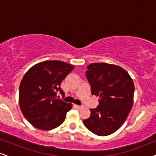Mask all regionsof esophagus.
Returning <instances> with one entry per match:
<instances>
[{
  "label": "esophagus",
  "instance_id": "esophagus-1",
  "mask_svg": "<svg viewBox=\"0 0 156 156\" xmlns=\"http://www.w3.org/2000/svg\"><path fill=\"white\" fill-rule=\"evenodd\" d=\"M74 106L76 108H78V109H81V108H83V106H82V105H74Z\"/></svg>",
  "mask_w": 156,
  "mask_h": 156
}]
</instances>
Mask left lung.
<instances>
[{
    "label": "left lung",
    "mask_w": 156,
    "mask_h": 156,
    "mask_svg": "<svg viewBox=\"0 0 156 156\" xmlns=\"http://www.w3.org/2000/svg\"><path fill=\"white\" fill-rule=\"evenodd\" d=\"M87 79L92 95L99 96V105L90 109L91 115L83 121L90 132L99 136L113 134L122 126L133 105L134 85L122 67L105 63H90Z\"/></svg>",
    "instance_id": "1"
}]
</instances>
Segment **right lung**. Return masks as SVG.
I'll return each instance as SVG.
<instances>
[{
    "mask_svg": "<svg viewBox=\"0 0 156 156\" xmlns=\"http://www.w3.org/2000/svg\"><path fill=\"white\" fill-rule=\"evenodd\" d=\"M74 68L63 61H46L31 67L23 76L19 85V105L34 127L51 130L63 122L72 104L58 99L56 93L64 95L61 83Z\"/></svg>",
    "mask_w": 156,
    "mask_h": 156,
    "instance_id": "1",
    "label": "right lung"
}]
</instances>
